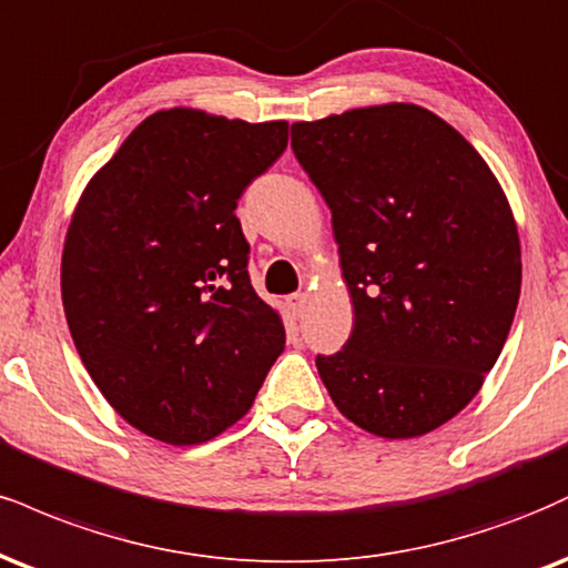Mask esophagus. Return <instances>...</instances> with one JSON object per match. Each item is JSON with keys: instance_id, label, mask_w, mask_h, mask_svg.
I'll list each match as a JSON object with an SVG mask.
<instances>
[{"instance_id": "esophagus-1", "label": "esophagus", "mask_w": 568, "mask_h": 568, "mask_svg": "<svg viewBox=\"0 0 568 568\" xmlns=\"http://www.w3.org/2000/svg\"><path fill=\"white\" fill-rule=\"evenodd\" d=\"M306 302H310V296H306V293H293V296H288V306L293 310V314H298V317H302L304 314V310H306Z\"/></svg>"}]
</instances>
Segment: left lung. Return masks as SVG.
<instances>
[{"label": "left lung", "mask_w": 568, "mask_h": 568, "mask_svg": "<svg viewBox=\"0 0 568 568\" xmlns=\"http://www.w3.org/2000/svg\"><path fill=\"white\" fill-rule=\"evenodd\" d=\"M291 148L333 214L354 304L317 354L336 407L384 439L455 418L495 367L521 293L508 197L474 145L420 105L298 121Z\"/></svg>", "instance_id": "1"}]
</instances>
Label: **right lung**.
Returning <instances> with one entry per match:
<instances>
[{"label": "right lung", "mask_w": 568, "mask_h": 568, "mask_svg": "<svg viewBox=\"0 0 568 568\" xmlns=\"http://www.w3.org/2000/svg\"><path fill=\"white\" fill-rule=\"evenodd\" d=\"M285 145V121L172 108L148 115L81 193L60 266L68 327L102 396L153 439H214L285 349L235 216Z\"/></svg>", "instance_id": "1"}]
</instances>
